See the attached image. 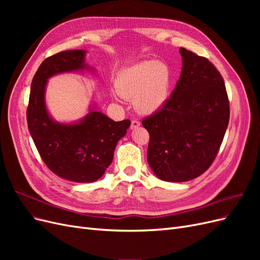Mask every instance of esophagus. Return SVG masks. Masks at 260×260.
Instances as JSON below:
<instances>
[{"label":"esophagus","instance_id":"esophagus-1","mask_svg":"<svg viewBox=\"0 0 260 260\" xmlns=\"http://www.w3.org/2000/svg\"><path fill=\"white\" fill-rule=\"evenodd\" d=\"M140 124H141V123H140V121L135 119V120H132V121H131L130 128H131V129H137V128H139V127H140Z\"/></svg>","mask_w":260,"mask_h":260}]
</instances>
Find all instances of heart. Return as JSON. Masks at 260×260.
I'll return each mask as SVG.
<instances>
[{
    "instance_id": "b5f03b06",
    "label": "heart",
    "mask_w": 260,
    "mask_h": 260,
    "mask_svg": "<svg viewBox=\"0 0 260 260\" xmlns=\"http://www.w3.org/2000/svg\"><path fill=\"white\" fill-rule=\"evenodd\" d=\"M171 85L170 68L156 59L139 61L123 69L116 81L117 92L133 101L141 114H153L166 103Z\"/></svg>"
}]
</instances>
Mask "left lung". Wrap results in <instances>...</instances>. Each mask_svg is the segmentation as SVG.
I'll return each mask as SVG.
<instances>
[{
	"mask_svg": "<svg viewBox=\"0 0 260 260\" xmlns=\"http://www.w3.org/2000/svg\"><path fill=\"white\" fill-rule=\"evenodd\" d=\"M182 70L161 108L142 120L147 162L160 180L185 182L216 158L230 118L224 81L211 62L183 48Z\"/></svg>",
	"mask_w": 260,
	"mask_h": 260,
	"instance_id": "obj_1",
	"label": "left lung"
}]
</instances>
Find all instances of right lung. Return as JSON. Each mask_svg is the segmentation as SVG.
<instances>
[{
    "instance_id": "obj_1",
    "label": "right lung",
    "mask_w": 260,
    "mask_h": 260,
    "mask_svg": "<svg viewBox=\"0 0 260 260\" xmlns=\"http://www.w3.org/2000/svg\"><path fill=\"white\" fill-rule=\"evenodd\" d=\"M84 50L62 51L46 58L31 82L27 108L28 129L42 160L58 177L73 182H94L113 161L115 147L130 127V120L114 121L91 107L73 123L55 121L45 105V89L51 77L92 69Z\"/></svg>"
}]
</instances>
